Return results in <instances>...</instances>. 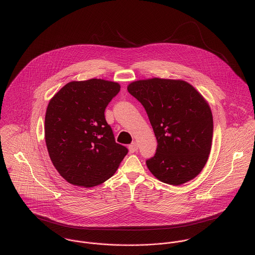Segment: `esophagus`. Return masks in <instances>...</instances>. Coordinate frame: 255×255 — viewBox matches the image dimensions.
Wrapping results in <instances>:
<instances>
[{
    "instance_id": "34e87169",
    "label": "esophagus",
    "mask_w": 255,
    "mask_h": 255,
    "mask_svg": "<svg viewBox=\"0 0 255 255\" xmlns=\"http://www.w3.org/2000/svg\"><path fill=\"white\" fill-rule=\"evenodd\" d=\"M137 149H138V144H137L136 142H132L131 144H129V145H128V150H129V152H130V153H134V152H136V151H137Z\"/></svg>"
}]
</instances>
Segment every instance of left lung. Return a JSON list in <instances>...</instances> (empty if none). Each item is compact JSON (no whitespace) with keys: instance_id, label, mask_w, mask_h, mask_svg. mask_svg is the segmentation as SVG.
I'll list each match as a JSON object with an SVG mask.
<instances>
[{"instance_id":"left-lung-1","label":"left lung","mask_w":255,"mask_h":255,"mask_svg":"<svg viewBox=\"0 0 255 255\" xmlns=\"http://www.w3.org/2000/svg\"><path fill=\"white\" fill-rule=\"evenodd\" d=\"M128 91L144 107L157 139L146 161L161 182L181 185L204 168L212 144L213 117L208 102L181 79L148 78L130 82Z\"/></svg>"}]
</instances>
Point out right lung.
<instances>
[{"label": "right lung", "instance_id": "right-lung-1", "mask_svg": "<svg viewBox=\"0 0 255 255\" xmlns=\"http://www.w3.org/2000/svg\"><path fill=\"white\" fill-rule=\"evenodd\" d=\"M121 85L105 79L71 81L50 100L45 141L50 159L70 183L93 187L110 179L128 153L116 143L104 112Z\"/></svg>", "mask_w": 255, "mask_h": 255}]
</instances>
